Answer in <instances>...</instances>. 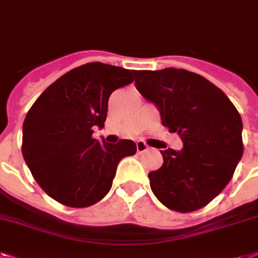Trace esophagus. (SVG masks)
Returning <instances> with one entry per match:
<instances>
[{
    "label": "esophagus",
    "instance_id": "esophagus-1",
    "mask_svg": "<svg viewBox=\"0 0 258 258\" xmlns=\"http://www.w3.org/2000/svg\"><path fill=\"white\" fill-rule=\"evenodd\" d=\"M148 150V146L144 142H136V151L139 152V154H142V152H144V151Z\"/></svg>",
    "mask_w": 258,
    "mask_h": 258
}]
</instances>
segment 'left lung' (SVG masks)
Returning <instances> with one entry per match:
<instances>
[{
  "instance_id": "8db88e82",
  "label": "left lung",
  "mask_w": 258,
  "mask_h": 258,
  "mask_svg": "<svg viewBox=\"0 0 258 258\" xmlns=\"http://www.w3.org/2000/svg\"><path fill=\"white\" fill-rule=\"evenodd\" d=\"M134 74L136 89L158 107L163 125L183 140L181 151H160L163 165L148 173L151 189L172 211H198L233 176L244 152L241 116L202 75L172 68Z\"/></svg>"
}]
</instances>
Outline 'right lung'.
I'll list each match as a JSON object with an SVG mask.
<instances>
[{
    "label": "right lung",
    "instance_id": "1",
    "mask_svg": "<svg viewBox=\"0 0 258 258\" xmlns=\"http://www.w3.org/2000/svg\"><path fill=\"white\" fill-rule=\"evenodd\" d=\"M134 70L91 62L56 79L31 106L22 127V155L39 187L73 208L95 204L108 194L119 162L136 152L133 140L99 143L108 98L134 82Z\"/></svg>",
    "mask_w": 258,
    "mask_h": 258
}]
</instances>
